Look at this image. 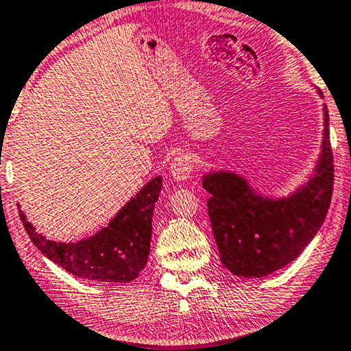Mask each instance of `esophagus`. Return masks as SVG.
Instances as JSON below:
<instances>
[{"mask_svg":"<svg viewBox=\"0 0 351 351\" xmlns=\"http://www.w3.org/2000/svg\"><path fill=\"white\" fill-rule=\"evenodd\" d=\"M192 169H194V160L189 154H180L176 156L171 162V176L172 179L180 182V180H187L192 174Z\"/></svg>","mask_w":351,"mask_h":351,"instance_id":"esophagus-1","label":"esophagus"}]
</instances>
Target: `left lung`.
Returning a JSON list of instances; mask_svg holds the SVG:
<instances>
[{
	"label": "left lung",
	"instance_id": "left-lung-1",
	"mask_svg": "<svg viewBox=\"0 0 351 351\" xmlns=\"http://www.w3.org/2000/svg\"><path fill=\"white\" fill-rule=\"evenodd\" d=\"M202 186L210 194L208 217L226 269L237 277L261 278L289 265L320 230L332 200L333 156L326 106L318 162L308 180L290 195H262L247 179L228 171L207 172Z\"/></svg>",
	"mask_w": 351,
	"mask_h": 351
}]
</instances>
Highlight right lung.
Returning a JSON list of instances; mask_svg holds the SVG:
<instances>
[{
    "label": "right lung",
    "instance_id": "obj_1",
    "mask_svg": "<svg viewBox=\"0 0 351 351\" xmlns=\"http://www.w3.org/2000/svg\"><path fill=\"white\" fill-rule=\"evenodd\" d=\"M162 189L157 176L129 200L108 227L77 242H54L38 234L19 210L25 230L43 255L74 277L90 282H131L147 263L152 237V214Z\"/></svg>",
    "mask_w": 351,
    "mask_h": 351
}]
</instances>
